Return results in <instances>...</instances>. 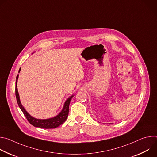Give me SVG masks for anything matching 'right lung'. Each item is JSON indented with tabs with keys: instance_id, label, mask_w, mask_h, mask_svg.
Returning <instances> with one entry per match:
<instances>
[{
	"instance_id": "add662e5",
	"label": "right lung",
	"mask_w": 157,
	"mask_h": 157,
	"mask_svg": "<svg viewBox=\"0 0 157 157\" xmlns=\"http://www.w3.org/2000/svg\"><path fill=\"white\" fill-rule=\"evenodd\" d=\"M20 69L18 71V73L20 71ZM18 78V75L17 76L16 78V82H15V96L17 98V101L18 103V105L21 111L23 112V113L28 121L34 127H40V128H55L61 125L63 122H65L66 120L67 117H68V114H69V105L70 101L71 100V98L73 97V95L70 97L66 101L64 102L63 108L62 110L61 111V113L55 116V117L50 118V119H38L33 117L31 116L25 110L24 107L22 106L20 101V97L19 94L18 93V89H17V80Z\"/></svg>"
}]
</instances>
